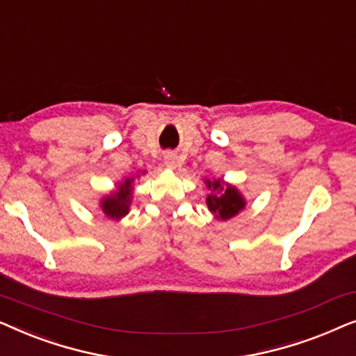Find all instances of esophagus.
Segmentation results:
<instances>
[{
    "label": "esophagus",
    "instance_id": "1",
    "mask_svg": "<svg viewBox=\"0 0 356 356\" xmlns=\"http://www.w3.org/2000/svg\"><path fill=\"white\" fill-rule=\"evenodd\" d=\"M177 160H178V157L175 154H167V155H165V165H167L168 168L177 167Z\"/></svg>",
    "mask_w": 356,
    "mask_h": 356
}]
</instances>
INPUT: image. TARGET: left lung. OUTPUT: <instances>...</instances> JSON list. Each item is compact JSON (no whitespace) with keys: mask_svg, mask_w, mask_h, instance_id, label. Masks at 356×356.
I'll return each mask as SVG.
<instances>
[{"mask_svg":"<svg viewBox=\"0 0 356 356\" xmlns=\"http://www.w3.org/2000/svg\"><path fill=\"white\" fill-rule=\"evenodd\" d=\"M206 183L207 186L212 188L213 191L212 194H209L207 196L209 211L216 213L217 218L227 220V218L236 216V213L245 207V201H243L240 193H238L235 188L232 186L223 188L218 179H216V181L207 179Z\"/></svg>","mask_w":356,"mask_h":356,"instance_id":"1","label":"left lung"}]
</instances>
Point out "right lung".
<instances>
[{
  "label": "right lung",
  "instance_id": "right-lung-1",
  "mask_svg": "<svg viewBox=\"0 0 356 356\" xmlns=\"http://www.w3.org/2000/svg\"><path fill=\"white\" fill-rule=\"evenodd\" d=\"M131 181H133V178L126 179L123 184H120V189L113 194V196H108L104 202H102V209H104L106 216L111 218H120L128 213Z\"/></svg>",
  "mask_w": 356,
  "mask_h": 356
}]
</instances>
